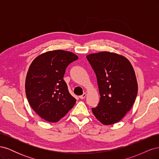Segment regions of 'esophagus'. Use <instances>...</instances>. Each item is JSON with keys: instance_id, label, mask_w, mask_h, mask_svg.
Segmentation results:
<instances>
[{"instance_id": "obj_1", "label": "esophagus", "mask_w": 159, "mask_h": 159, "mask_svg": "<svg viewBox=\"0 0 159 159\" xmlns=\"http://www.w3.org/2000/svg\"><path fill=\"white\" fill-rule=\"evenodd\" d=\"M86 95H87V93H84L83 95H81L80 96V98L81 99H84L86 97Z\"/></svg>"}]
</instances>
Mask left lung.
Here are the masks:
<instances>
[{
    "label": "left lung",
    "mask_w": 159,
    "mask_h": 159,
    "mask_svg": "<svg viewBox=\"0 0 159 159\" xmlns=\"http://www.w3.org/2000/svg\"><path fill=\"white\" fill-rule=\"evenodd\" d=\"M97 77L100 101L92 108L94 116L105 125L116 123L131 109L138 84L133 67L125 56L100 52L86 56Z\"/></svg>",
    "instance_id": "left-lung-1"
}]
</instances>
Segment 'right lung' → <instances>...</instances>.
I'll use <instances>...</instances> for the list:
<instances>
[{"label": "right lung", "mask_w": 159, "mask_h": 159, "mask_svg": "<svg viewBox=\"0 0 159 159\" xmlns=\"http://www.w3.org/2000/svg\"><path fill=\"white\" fill-rule=\"evenodd\" d=\"M78 59L74 53L48 51L32 61L26 74V95L30 107L45 121L56 123L74 106L64 75L68 66Z\"/></svg>", "instance_id": "right-lung-1"}]
</instances>
